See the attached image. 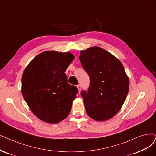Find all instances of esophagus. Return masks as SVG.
Listing matches in <instances>:
<instances>
[{
  "instance_id": "obj_1",
  "label": "esophagus",
  "mask_w": 156,
  "mask_h": 156,
  "mask_svg": "<svg viewBox=\"0 0 156 156\" xmlns=\"http://www.w3.org/2000/svg\"><path fill=\"white\" fill-rule=\"evenodd\" d=\"M77 88H78V93H80V92H81V90H82L81 85H77Z\"/></svg>"
}]
</instances>
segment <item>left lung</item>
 <instances>
[{
	"mask_svg": "<svg viewBox=\"0 0 156 156\" xmlns=\"http://www.w3.org/2000/svg\"><path fill=\"white\" fill-rule=\"evenodd\" d=\"M79 59L90 78L82 96L88 116L98 122L114 116L122 108L129 90V79L116 56L98 46L80 51Z\"/></svg>",
	"mask_w": 156,
	"mask_h": 156,
	"instance_id": "left-lung-1",
	"label": "left lung"
}]
</instances>
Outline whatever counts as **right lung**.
Segmentation results:
<instances>
[{
	"label": "right lung",
	"instance_id": "right-lung-1",
	"mask_svg": "<svg viewBox=\"0 0 156 156\" xmlns=\"http://www.w3.org/2000/svg\"><path fill=\"white\" fill-rule=\"evenodd\" d=\"M74 58L70 52L44 51L23 73L22 96L33 113L44 122L58 123L70 113L78 89L68 83L65 71Z\"/></svg>",
	"mask_w": 156,
	"mask_h": 156
}]
</instances>
